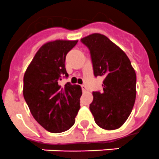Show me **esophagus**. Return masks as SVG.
<instances>
[{"label":"esophagus","mask_w":159,"mask_h":159,"mask_svg":"<svg viewBox=\"0 0 159 159\" xmlns=\"http://www.w3.org/2000/svg\"><path fill=\"white\" fill-rule=\"evenodd\" d=\"M81 87H82V92H87V87H86V86H85V85H82V86H81Z\"/></svg>","instance_id":"esophagus-1"}]
</instances>
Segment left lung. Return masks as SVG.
Wrapping results in <instances>:
<instances>
[{
    "label": "left lung",
    "instance_id": "obj_1",
    "mask_svg": "<svg viewBox=\"0 0 159 159\" xmlns=\"http://www.w3.org/2000/svg\"><path fill=\"white\" fill-rule=\"evenodd\" d=\"M89 48L95 77L103 80V92H93L90 111L95 122L104 129L123 125L130 115L136 97V73L125 53L102 34L81 39Z\"/></svg>",
    "mask_w": 159,
    "mask_h": 159
}]
</instances>
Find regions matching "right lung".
<instances>
[{
    "label": "right lung",
    "mask_w": 159,
    "mask_h": 159,
    "mask_svg": "<svg viewBox=\"0 0 159 159\" xmlns=\"http://www.w3.org/2000/svg\"><path fill=\"white\" fill-rule=\"evenodd\" d=\"M77 43L57 39L44 43L24 75V98L35 120L51 133L69 129L80 109L79 85H59L62 77H68L66 55Z\"/></svg>",
    "instance_id": "1"
}]
</instances>
